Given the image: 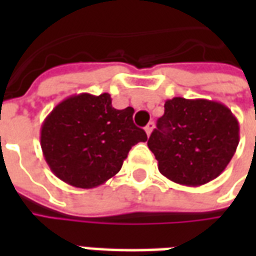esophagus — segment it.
Wrapping results in <instances>:
<instances>
[{
  "mask_svg": "<svg viewBox=\"0 0 256 256\" xmlns=\"http://www.w3.org/2000/svg\"><path fill=\"white\" fill-rule=\"evenodd\" d=\"M154 128H155V123L150 122L146 126H145V132H146L148 136H150V133H152V130H154Z\"/></svg>",
  "mask_w": 256,
  "mask_h": 256,
  "instance_id": "1",
  "label": "esophagus"
}]
</instances>
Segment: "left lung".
I'll return each instance as SVG.
<instances>
[{"mask_svg":"<svg viewBox=\"0 0 256 256\" xmlns=\"http://www.w3.org/2000/svg\"><path fill=\"white\" fill-rule=\"evenodd\" d=\"M238 122L218 101L174 97L148 140L159 172L185 186L212 181L229 164L238 145Z\"/></svg>","mask_w":256,"mask_h":256,"instance_id":"8db88e82","label":"left lung"}]
</instances>
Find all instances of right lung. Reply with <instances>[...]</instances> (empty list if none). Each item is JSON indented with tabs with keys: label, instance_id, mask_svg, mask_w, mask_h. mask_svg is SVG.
<instances>
[{
	"label": "right lung",
	"instance_id": "obj_1",
	"mask_svg": "<svg viewBox=\"0 0 256 256\" xmlns=\"http://www.w3.org/2000/svg\"><path fill=\"white\" fill-rule=\"evenodd\" d=\"M134 110H115L108 93L71 96L41 126V148L53 174L71 186L96 188L122 168L128 150L146 141Z\"/></svg>",
	"mask_w": 256,
	"mask_h": 256
}]
</instances>
